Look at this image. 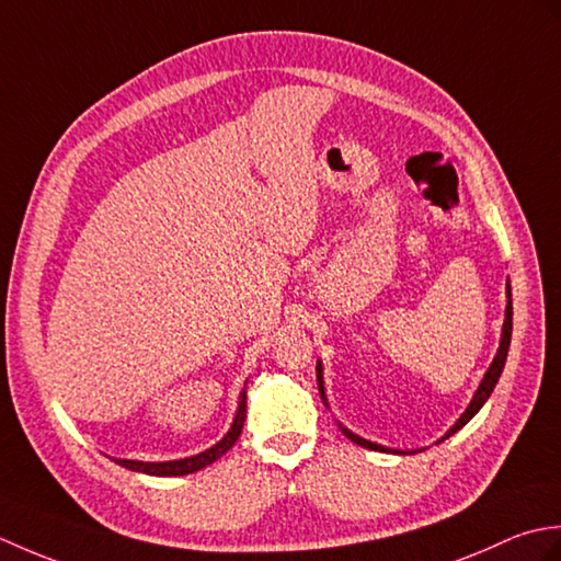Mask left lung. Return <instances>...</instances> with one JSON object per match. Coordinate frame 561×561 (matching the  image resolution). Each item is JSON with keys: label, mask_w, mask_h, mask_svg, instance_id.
<instances>
[{"label": "left lung", "mask_w": 561, "mask_h": 561, "mask_svg": "<svg viewBox=\"0 0 561 561\" xmlns=\"http://www.w3.org/2000/svg\"><path fill=\"white\" fill-rule=\"evenodd\" d=\"M511 328H514V306H511V282L506 279V311H504V325H502V340H499V350H496V354H494V359H492L490 368H486V371H484V378L480 380L478 390H474V396H472L470 404H468V408H465V412L458 416V422L453 424V426L448 428V432L436 440V444H440V440H446L448 436L460 432V428H462L465 424H468V422L472 420V416L482 410V404H484L486 400H490L494 386L499 383V376H502V371H504V364H506V356H508V344H511ZM316 378H318L320 400H323L325 408H330V404H328V396H325V380H323V362L316 364ZM337 426L342 428L344 436H347L350 440H354L356 446H364V448H368V450L398 453V456H410V453H420L416 448H414V450H400V448L380 446V444H376V440H368V438H364V436H359V434H354L352 428H347L342 422H337Z\"/></svg>", "instance_id": "1"}]
</instances>
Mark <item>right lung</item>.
<instances>
[{
  "instance_id": "right-lung-1",
  "label": "right lung",
  "mask_w": 561,
  "mask_h": 561,
  "mask_svg": "<svg viewBox=\"0 0 561 561\" xmlns=\"http://www.w3.org/2000/svg\"><path fill=\"white\" fill-rule=\"evenodd\" d=\"M248 383V380H245ZM245 388L241 390V396H238V408L233 414V424L229 432L224 434L221 440H217L211 448L197 453V456H190V458H181V460H159V462H147V460H125V458H113L117 465H123V468L133 470V472H145V474H153V478H181V474H190V472H197L202 468H207L214 460H219L226 450H231L233 444L238 440L243 432V422H245Z\"/></svg>"
}]
</instances>
